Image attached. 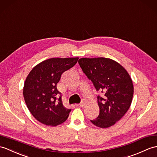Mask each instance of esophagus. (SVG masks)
<instances>
[{
	"label": "esophagus",
	"mask_w": 157,
	"mask_h": 157,
	"mask_svg": "<svg viewBox=\"0 0 157 157\" xmlns=\"http://www.w3.org/2000/svg\"><path fill=\"white\" fill-rule=\"evenodd\" d=\"M86 104V100L85 99H83L81 101V103H80L79 105L80 107H83Z\"/></svg>",
	"instance_id": "1"
}]
</instances>
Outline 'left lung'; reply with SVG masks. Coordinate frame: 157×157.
Here are the masks:
<instances>
[{
    "instance_id": "1",
    "label": "left lung",
    "mask_w": 157,
    "mask_h": 157,
    "mask_svg": "<svg viewBox=\"0 0 157 157\" xmlns=\"http://www.w3.org/2000/svg\"><path fill=\"white\" fill-rule=\"evenodd\" d=\"M78 63L97 92L102 93L97 96L100 114L90 122L102 128L112 126L123 117L132 103V79L121 65L108 58H82Z\"/></svg>"
}]
</instances>
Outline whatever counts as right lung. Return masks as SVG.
<instances>
[{
  "mask_svg": "<svg viewBox=\"0 0 157 157\" xmlns=\"http://www.w3.org/2000/svg\"><path fill=\"white\" fill-rule=\"evenodd\" d=\"M78 57L52 58L41 62L25 80L23 96L27 108L39 122L56 126L64 122L71 109L65 108L57 89L63 72L77 63Z\"/></svg>",
  "mask_w": 157,
  "mask_h": 157,
  "instance_id": "obj_1",
  "label": "right lung"
}]
</instances>
